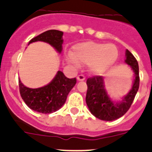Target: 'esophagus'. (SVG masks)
<instances>
[{
  "label": "esophagus",
  "instance_id": "obj_1",
  "mask_svg": "<svg viewBox=\"0 0 152 152\" xmlns=\"http://www.w3.org/2000/svg\"><path fill=\"white\" fill-rule=\"evenodd\" d=\"M77 80H78L79 81L85 80V76H83V75H79V76H77Z\"/></svg>",
  "mask_w": 152,
  "mask_h": 152
}]
</instances>
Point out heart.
Listing matches in <instances>:
<instances>
[{
	"label": "heart",
	"instance_id": "b5f03b06",
	"mask_svg": "<svg viewBox=\"0 0 152 152\" xmlns=\"http://www.w3.org/2000/svg\"><path fill=\"white\" fill-rule=\"evenodd\" d=\"M118 57V48L113 44L86 42L75 45L68 60L75 65L88 64L91 72L102 74L113 67Z\"/></svg>",
	"mask_w": 152,
	"mask_h": 152
}]
</instances>
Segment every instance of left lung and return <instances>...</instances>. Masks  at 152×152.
I'll use <instances>...</instances> for the list:
<instances>
[{
	"label": "left lung",
	"instance_id": "1",
	"mask_svg": "<svg viewBox=\"0 0 152 152\" xmlns=\"http://www.w3.org/2000/svg\"><path fill=\"white\" fill-rule=\"evenodd\" d=\"M125 62L134 73L132 88L120 101L112 100L106 91L102 76H93L87 80L88 91L86 103L93 115L102 121L117 120L125 114L132 105L140 85L139 65L134 56L126 50Z\"/></svg>",
	"mask_w": 152,
	"mask_h": 152
}]
</instances>
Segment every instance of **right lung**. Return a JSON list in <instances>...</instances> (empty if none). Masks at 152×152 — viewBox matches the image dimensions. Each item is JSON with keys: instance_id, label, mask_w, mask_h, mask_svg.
Here are the masks:
<instances>
[{"instance_id": "right-lung-1", "label": "right lung", "mask_w": 152, "mask_h": 152, "mask_svg": "<svg viewBox=\"0 0 152 152\" xmlns=\"http://www.w3.org/2000/svg\"><path fill=\"white\" fill-rule=\"evenodd\" d=\"M63 32L50 30L34 37L28 45L34 42L49 43L61 53L63 44ZM76 79H69L61 71H58L54 78L47 85L39 88H30L19 80L20 95L27 106L33 110L42 113H50L62 107L70 91L76 85Z\"/></svg>"}]
</instances>
